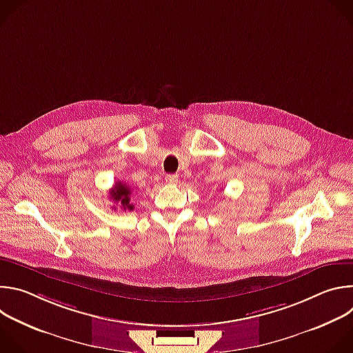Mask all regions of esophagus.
Returning a JSON list of instances; mask_svg holds the SVG:
<instances>
[{"instance_id": "esophagus-1", "label": "esophagus", "mask_w": 353, "mask_h": 353, "mask_svg": "<svg viewBox=\"0 0 353 353\" xmlns=\"http://www.w3.org/2000/svg\"><path fill=\"white\" fill-rule=\"evenodd\" d=\"M165 180H166L168 184H177L179 183V174H168L165 177Z\"/></svg>"}]
</instances>
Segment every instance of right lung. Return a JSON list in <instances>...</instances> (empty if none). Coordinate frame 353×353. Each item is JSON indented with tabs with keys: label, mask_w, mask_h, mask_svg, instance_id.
<instances>
[{
	"label": "right lung",
	"mask_w": 353,
	"mask_h": 353,
	"mask_svg": "<svg viewBox=\"0 0 353 353\" xmlns=\"http://www.w3.org/2000/svg\"><path fill=\"white\" fill-rule=\"evenodd\" d=\"M130 195H131V187L125 185L121 181H117L116 185L110 191V198L114 201L116 204H120L123 210L132 211L134 205L130 203Z\"/></svg>",
	"instance_id": "1"
}]
</instances>
